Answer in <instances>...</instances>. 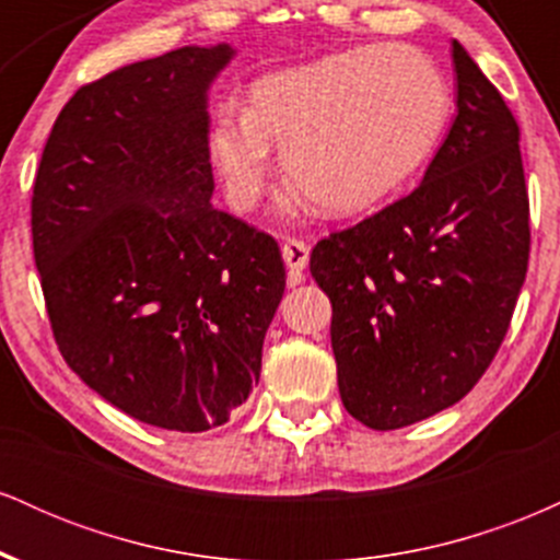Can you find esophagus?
<instances>
[{
	"label": "esophagus",
	"instance_id": "34e87169",
	"mask_svg": "<svg viewBox=\"0 0 560 560\" xmlns=\"http://www.w3.org/2000/svg\"><path fill=\"white\" fill-rule=\"evenodd\" d=\"M281 255H284V262L289 273H292V281L298 284L302 279V271H305L307 266V258H311V247H307V242L302 240H287L284 247H281Z\"/></svg>",
	"mask_w": 560,
	"mask_h": 560
}]
</instances>
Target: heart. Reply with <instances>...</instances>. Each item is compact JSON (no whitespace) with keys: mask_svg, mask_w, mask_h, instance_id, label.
Returning a JSON list of instances; mask_svg holds the SVG:
<instances>
[{"mask_svg":"<svg viewBox=\"0 0 560 560\" xmlns=\"http://www.w3.org/2000/svg\"><path fill=\"white\" fill-rule=\"evenodd\" d=\"M453 94L416 47L347 49L255 81L247 113L223 102L208 147L231 208L253 210L271 144L294 184L329 215H352L395 195L445 131Z\"/></svg>","mask_w":560,"mask_h":560,"instance_id":"obj_1","label":"heart"}]
</instances>
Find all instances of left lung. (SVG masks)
Here are the masks:
<instances>
[{
	"mask_svg": "<svg viewBox=\"0 0 560 560\" xmlns=\"http://www.w3.org/2000/svg\"><path fill=\"white\" fill-rule=\"evenodd\" d=\"M453 62L458 115L423 182L311 253L331 300L339 395L376 432L471 392L503 345L529 266L522 131L458 42Z\"/></svg>",
	"mask_w": 560,
	"mask_h": 560,
	"instance_id": "left-lung-1",
	"label": "left lung"
}]
</instances>
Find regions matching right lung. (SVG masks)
I'll return each instance as SVG.
<instances>
[{"label": "right lung", "mask_w": 560, "mask_h": 560, "mask_svg": "<svg viewBox=\"0 0 560 560\" xmlns=\"http://www.w3.org/2000/svg\"><path fill=\"white\" fill-rule=\"evenodd\" d=\"M231 55L182 47L81 86L31 197L62 358L115 408L171 432L221 427L247 400L287 287L273 236L210 205L205 94Z\"/></svg>", "instance_id": "right-lung-1"}]
</instances>
